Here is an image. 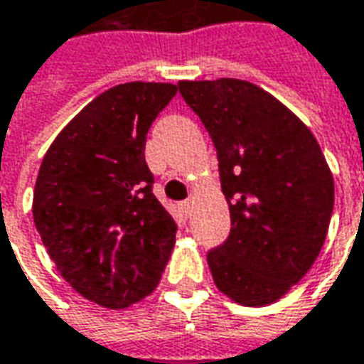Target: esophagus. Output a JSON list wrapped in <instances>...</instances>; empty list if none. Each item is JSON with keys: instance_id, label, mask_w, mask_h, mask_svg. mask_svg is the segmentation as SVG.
<instances>
[{"instance_id": "34e87169", "label": "esophagus", "mask_w": 364, "mask_h": 364, "mask_svg": "<svg viewBox=\"0 0 364 364\" xmlns=\"http://www.w3.org/2000/svg\"><path fill=\"white\" fill-rule=\"evenodd\" d=\"M191 207H193V199H185V201L181 203V211L185 213V215H189Z\"/></svg>"}]
</instances>
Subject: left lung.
<instances>
[{"label":"left lung","mask_w":364,"mask_h":364,"mask_svg":"<svg viewBox=\"0 0 364 364\" xmlns=\"http://www.w3.org/2000/svg\"><path fill=\"white\" fill-rule=\"evenodd\" d=\"M220 161L228 240L209 250L215 286L233 302L280 300L312 268L326 240L334 181L314 134L259 86L235 78L181 80Z\"/></svg>","instance_id":"1"}]
</instances>
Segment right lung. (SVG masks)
<instances>
[{
  "mask_svg": "<svg viewBox=\"0 0 364 364\" xmlns=\"http://www.w3.org/2000/svg\"><path fill=\"white\" fill-rule=\"evenodd\" d=\"M175 84L127 82L96 96L46 153L33 223L62 278L105 308H127L157 288L177 223L153 193L146 132Z\"/></svg>",
  "mask_w": 364,
  "mask_h": 364,
  "instance_id": "right-lung-1",
  "label": "right lung"
}]
</instances>
